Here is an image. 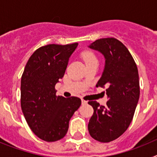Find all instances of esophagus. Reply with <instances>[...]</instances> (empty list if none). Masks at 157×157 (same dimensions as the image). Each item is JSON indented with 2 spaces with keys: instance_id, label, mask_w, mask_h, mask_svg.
<instances>
[{
  "instance_id": "esophagus-1",
  "label": "esophagus",
  "mask_w": 157,
  "mask_h": 157,
  "mask_svg": "<svg viewBox=\"0 0 157 157\" xmlns=\"http://www.w3.org/2000/svg\"><path fill=\"white\" fill-rule=\"evenodd\" d=\"M82 105H86V104H87V101H85V100L82 99Z\"/></svg>"
}]
</instances>
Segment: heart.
Here are the masks:
<instances>
[{
	"label": "heart",
	"mask_w": 157,
	"mask_h": 157,
	"mask_svg": "<svg viewBox=\"0 0 157 157\" xmlns=\"http://www.w3.org/2000/svg\"><path fill=\"white\" fill-rule=\"evenodd\" d=\"M82 58L86 63H91V62L94 61H98V59H97V57L95 56V55L90 52H84L82 55Z\"/></svg>",
	"instance_id": "obj_1"
}]
</instances>
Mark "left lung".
Segmentation results:
<instances>
[{
  "mask_svg": "<svg viewBox=\"0 0 157 157\" xmlns=\"http://www.w3.org/2000/svg\"><path fill=\"white\" fill-rule=\"evenodd\" d=\"M88 47L98 51L105 59V67L96 86L107 87L105 106L89 101L94 115L88 124L93 138L109 142L125 132L133 120L140 96L138 67L131 54L114 37L96 40Z\"/></svg>",
  "mask_w": 157,
  "mask_h": 157,
  "instance_id": "8db88e82",
  "label": "left lung"
}]
</instances>
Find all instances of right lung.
Instances as JSON below:
<instances>
[{"label": "right lung", "mask_w": 157, "mask_h": 157, "mask_svg": "<svg viewBox=\"0 0 157 157\" xmlns=\"http://www.w3.org/2000/svg\"><path fill=\"white\" fill-rule=\"evenodd\" d=\"M78 45L51 44L37 48L23 71L22 111L32 131L45 141H58L66 135L71 118L81 105L80 98L56 96L55 90Z\"/></svg>", "instance_id": "1"}]
</instances>
